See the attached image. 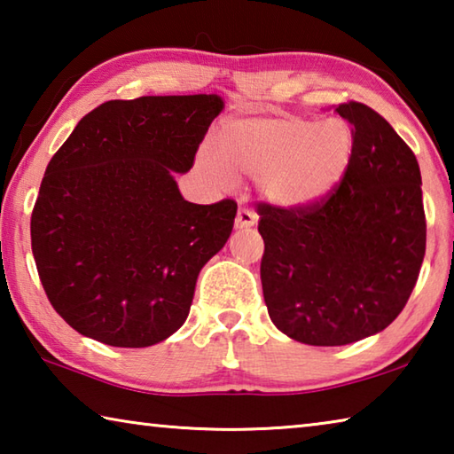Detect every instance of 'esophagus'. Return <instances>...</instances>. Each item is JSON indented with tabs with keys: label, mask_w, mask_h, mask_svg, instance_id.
I'll return each mask as SVG.
<instances>
[{
	"label": "esophagus",
	"mask_w": 454,
	"mask_h": 454,
	"mask_svg": "<svg viewBox=\"0 0 454 454\" xmlns=\"http://www.w3.org/2000/svg\"><path fill=\"white\" fill-rule=\"evenodd\" d=\"M258 222V216L252 210H248V208H244V206H240V208H238V214H236V220H234V224H236V228H252Z\"/></svg>",
	"instance_id": "obj_1"
}]
</instances>
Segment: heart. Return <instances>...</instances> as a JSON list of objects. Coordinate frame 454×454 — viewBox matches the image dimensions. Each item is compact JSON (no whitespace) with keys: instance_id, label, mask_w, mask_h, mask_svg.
Masks as SVG:
<instances>
[{"instance_id":"1","label":"heart","mask_w":454,"mask_h":454,"mask_svg":"<svg viewBox=\"0 0 454 454\" xmlns=\"http://www.w3.org/2000/svg\"><path fill=\"white\" fill-rule=\"evenodd\" d=\"M352 152L355 134L344 120L244 118L222 129L218 145H204L200 164L220 186L234 182V169L260 178V188L274 202L309 206L342 182Z\"/></svg>"}]
</instances>
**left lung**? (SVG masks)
Returning <instances> with one entry per match:
<instances>
[{
    "mask_svg": "<svg viewBox=\"0 0 454 454\" xmlns=\"http://www.w3.org/2000/svg\"><path fill=\"white\" fill-rule=\"evenodd\" d=\"M336 112L355 134L342 182L309 206L258 204L268 314L312 347L387 328L409 302L427 248L417 156L372 107L347 102Z\"/></svg>",
    "mask_w": 454,
    "mask_h": 454,
    "instance_id": "left-lung-1",
    "label": "left lung"
}]
</instances>
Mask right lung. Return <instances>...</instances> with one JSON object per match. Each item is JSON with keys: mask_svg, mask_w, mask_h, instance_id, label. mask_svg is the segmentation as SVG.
<instances>
[{"mask_svg": "<svg viewBox=\"0 0 454 454\" xmlns=\"http://www.w3.org/2000/svg\"><path fill=\"white\" fill-rule=\"evenodd\" d=\"M222 106L216 94L110 99L53 153L32 212V252L53 310L80 334L144 348L188 318L236 202H186L172 172L194 166Z\"/></svg>", "mask_w": 454, "mask_h": 454, "instance_id": "obj_1", "label": "right lung"}]
</instances>
